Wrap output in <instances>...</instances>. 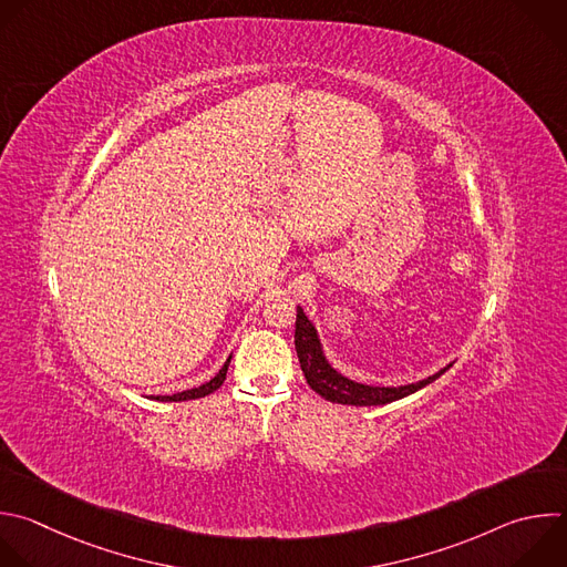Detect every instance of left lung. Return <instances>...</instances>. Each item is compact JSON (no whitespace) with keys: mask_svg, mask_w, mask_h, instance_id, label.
Instances as JSON below:
<instances>
[{"mask_svg":"<svg viewBox=\"0 0 567 567\" xmlns=\"http://www.w3.org/2000/svg\"><path fill=\"white\" fill-rule=\"evenodd\" d=\"M293 340H296L298 360H300V367L305 371V379H307L309 388L316 394H320L322 399H327L331 403H340V405L373 408V405H388V403L401 401V399L423 390L425 385L434 383L439 375H443L452 367V362H450L443 369H439L436 373L427 375V379H423L419 383H410V385H399V388H375V385H364V383L351 381L329 362V358L322 349L318 329L307 318L302 307L296 309V336H293Z\"/></svg>","mask_w":567,"mask_h":567,"instance_id":"obj_1","label":"left lung"}]
</instances>
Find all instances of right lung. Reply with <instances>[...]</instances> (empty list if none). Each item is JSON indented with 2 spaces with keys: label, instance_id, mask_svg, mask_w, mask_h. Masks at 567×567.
<instances>
[{
  "label": "right lung",
  "instance_id": "1",
  "mask_svg": "<svg viewBox=\"0 0 567 567\" xmlns=\"http://www.w3.org/2000/svg\"><path fill=\"white\" fill-rule=\"evenodd\" d=\"M229 362H231V355L227 358V362L223 364V369L214 375L212 381L203 383L200 388H194V390H184V392H177V394H171V396H153V401H162V403H179V401H194V399H203V396H209L214 394L227 379V369H229Z\"/></svg>",
  "mask_w": 567,
  "mask_h": 567
}]
</instances>
